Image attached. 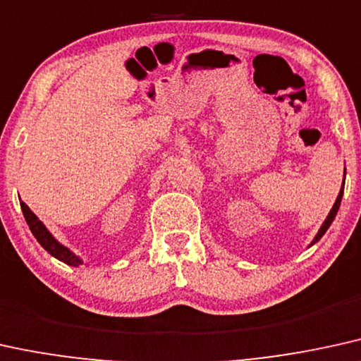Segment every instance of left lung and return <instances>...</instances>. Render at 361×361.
<instances>
[{"label": "left lung", "mask_w": 361, "mask_h": 361, "mask_svg": "<svg viewBox=\"0 0 361 361\" xmlns=\"http://www.w3.org/2000/svg\"><path fill=\"white\" fill-rule=\"evenodd\" d=\"M343 190H345V178H343V185H341V188H340V193H338V196H336V202L333 203V208L330 209V213H328V216L325 218V221H323V225L320 226V230H318V233L314 235V238H313L312 243L308 245V248H310V246H313L314 243H317V241H320L322 236L325 235L328 228H330V225H331V223H333V220H335L336 213H338V208H340L341 198H343Z\"/></svg>", "instance_id": "1"}]
</instances>
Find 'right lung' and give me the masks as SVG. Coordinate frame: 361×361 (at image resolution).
I'll return each mask as SVG.
<instances>
[{"label": "right lung", "instance_id": "right-lung-1", "mask_svg": "<svg viewBox=\"0 0 361 361\" xmlns=\"http://www.w3.org/2000/svg\"><path fill=\"white\" fill-rule=\"evenodd\" d=\"M21 209H23V214H25L26 223H28L31 233L35 235V238L38 240V243L43 246L51 257L59 259V262L70 264V267H80V264H83V259H81L78 255L73 253L68 246L59 243V241L49 233V230L44 226V223L41 221L33 212H31L28 204L21 202Z\"/></svg>", "mask_w": 361, "mask_h": 361}]
</instances>
